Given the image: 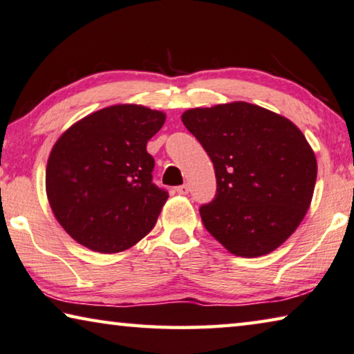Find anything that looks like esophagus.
<instances>
[{"mask_svg":"<svg viewBox=\"0 0 354 354\" xmlns=\"http://www.w3.org/2000/svg\"><path fill=\"white\" fill-rule=\"evenodd\" d=\"M176 191L178 194H188L189 193V187L188 185H178V187H176Z\"/></svg>","mask_w":354,"mask_h":354,"instance_id":"34e87169","label":"esophagus"}]
</instances>
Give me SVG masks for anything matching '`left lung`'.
<instances>
[{"label":"left lung","mask_w":354,"mask_h":354,"mask_svg":"<svg viewBox=\"0 0 354 354\" xmlns=\"http://www.w3.org/2000/svg\"><path fill=\"white\" fill-rule=\"evenodd\" d=\"M182 122L210 156L216 194L199 213L240 257L274 251L308 212L317 160L297 125L246 102L188 109Z\"/></svg>","instance_id":"8db88e82"}]
</instances>
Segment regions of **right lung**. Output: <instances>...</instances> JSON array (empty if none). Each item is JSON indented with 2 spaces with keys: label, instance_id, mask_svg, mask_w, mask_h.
<instances>
[{
  "label": "right lung",
  "instance_id": "add662e5",
  "mask_svg": "<svg viewBox=\"0 0 354 354\" xmlns=\"http://www.w3.org/2000/svg\"><path fill=\"white\" fill-rule=\"evenodd\" d=\"M166 115L146 106L115 105L71 127L46 165L51 210L80 245L120 252L144 239L169 198L153 180L147 141Z\"/></svg>",
  "mask_w": 354,
  "mask_h": 354
}]
</instances>
